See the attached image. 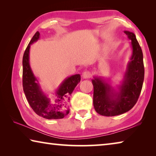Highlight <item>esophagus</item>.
Returning a JSON list of instances; mask_svg holds the SVG:
<instances>
[{"mask_svg":"<svg viewBox=\"0 0 156 156\" xmlns=\"http://www.w3.org/2000/svg\"><path fill=\"white\" fill-rule=\"evenodd\" d=\"M92 76V73L89 72V71H85V72H84L83 73V77L84 78H91Z\"/></svg>","mask_w":156,"mask_h":156,"instance_id":"obj_1","label":"esophagus"}]
</instances>
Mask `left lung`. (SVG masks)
Listing matches in <instances>:
<instances>
[{
  "instance_id": "left-lung-1",
  "label": "left lung",
  "mask_w": 156,
  "mask_h": 156,
  "mask_svg": "<svg viewBox=\"0 0 156 156\" xmlns=\"http://www.w3.org/2000/svg\"><path fill=\"white\" fill-rule=\"evenodd\" d=\"M125 33L131 41L133 51L118 91L102 78L96 76L92 80L94 107L100 115L114 116L128 112L136 105L142 90L144 77L142 49L135 34L129 31H125Z\"/></svg>"
}]
</instances>
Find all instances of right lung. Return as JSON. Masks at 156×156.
Listing matches in <instances>:
<instances>
[{
    "label": "right lung",
    "instance_id": "add662e5",
    "mask_svg": "<svg viewBox=\"0 0 156 156\" xmlns=\"http://www.w3.org/2000/svg\"><path fill=\"white\" fill-rule=\"evenodd\" d=\"M39 36L40 33L37 31L23 54V91L30 107L37 115L45 119H61L69 113L68 104L70 100V96L78 83L80 82V75H73L66 78L57 89L55 98L51 100L47 98L42 91L30 65V46L38 40Z\"/></svg>",
    "mask_w": 156,
    "mask_h": 156
}]
</instances>
